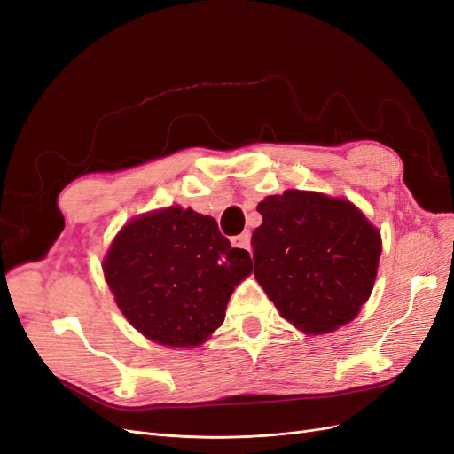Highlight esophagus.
Masks as SVG:
<instances>
[{"label": "esophagus", "instance_id": "esophagus-1", "mask_svg": "<svg viewBox=\"0 0 454 454\" xmlns=\"http://www.w3.org/2000/svg\"><path fill=\"white\" fill-rule=\"evenodd\" d=\"M232 248H240V250H250V232H242V235H237L231 239Z\"/></svg>", "mask_w": 454, "mask_h": 454}]
</instances>
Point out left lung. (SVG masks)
<instances>
[{"instance_id": "left-lung-1", "label": "left lung", "mask_w": 454, "mask_h": 454, "mask_svg": "<svg viewBox=\"0 0 454 454\" xmlns=\"http://www.w3.org/2000/svg\"><path fill=\"white\" fill-rule=\"evenodd\" d=\"M254 277L282 318L310 335L348 324L373 290L380 232L345 199L284 191L257 204Z\"/></svg>"}]
</instances>
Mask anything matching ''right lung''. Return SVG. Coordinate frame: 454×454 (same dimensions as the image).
Returning <instances> with one entry per match:
<instances>
[{
    "label": "right lung",
    "mask_w": 454,
    "mask_h": 454,
    "mask_svg": "<svg viewBox=\"0 0 454 454\" xmlns=\"http://www.w3.org/2000/svg\"><path fill=\"white\" fill-rule=\"evenodd\" d=\"M252 269L250 254L232 248L214 217L180 206L132 219L104 259L121 312L144 337L172 348L208 339Z\"/></svg>",
    "instance_id": "obj_1"
}]
</instances>
